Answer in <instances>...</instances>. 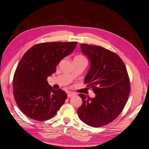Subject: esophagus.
<instances>
[{"label":"esophagus","instance_id":"esophagus-1","mask_svg":"<svg viewBox=\"0 0 149 149\" xmlns=\"http://www.w3.org/2000/svg\"><path fill=\"white\" fill-rule=\"evenodd\" d=\"M73 95H74V93H72V92H68V98H70V97H72Z\"/></svg>","mask_w":149,"mask_h":149}]
</instances>
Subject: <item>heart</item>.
Returning a JSON list of instances; mask_svg holds the SVG:
<instances>
[{
    "instance_id": "heart-1",
    "label": "heart",
    "mask_w": 149,
    "mask_h": 149,
    "mask_svg": "<svg viewBox=\"0 0 149 149\" xmlns=\"http://www.w3.org/2000/svg\"><path fill=\"white\" fill-rule=\"evenodd\" d=\"M78 57V58H83L82 56H77V57Z\"/></svg>"
}]
</instances>
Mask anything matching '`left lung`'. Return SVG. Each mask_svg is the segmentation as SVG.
I'll list each match as a JSON object with an SVG mask.
<instances>
[{"label":"left lung","mask_w":149,"mask_h":149,"mask_svg":"<svg viewBox=\"0 0 149 149\" xmlns=\"http://www.w3.org/2000/svg\"><path fill=\"white\" fill-rule=\"evenodd\" d=\"M80 47L90 64L84 81L95 97L79 94L83 103L77 112L87 125L100 127L113 121L124 108L130 92L128 75L117 54L100 46L81 44Z\"/></svg>","instance_id":"left-lung-1"}]
</instances>
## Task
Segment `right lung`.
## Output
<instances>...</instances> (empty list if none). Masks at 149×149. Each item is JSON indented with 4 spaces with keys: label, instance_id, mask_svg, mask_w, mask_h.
<instances>
[{
    "label": "right lung",
    "instance_id": "add662e5",
    "mask_svg": "<svg viewBox=\"0 0 149 149\" xmlns=\"http://www.w3.org/2000/svg\"><path fill=\"white\" fill-rule=\"evenodd\" d=\"M77 42H50L28 49L17 64L13 78L14 97L27 117L37 121L52 118L64 103L66 93L54 90L47 79L63 58L72 53Z\"/></svg>",
    "mask_w": 149,
    "mask_h": 149
}]
</instances>
